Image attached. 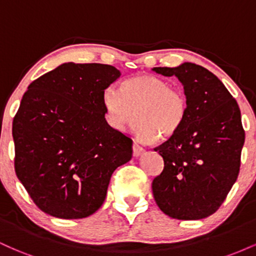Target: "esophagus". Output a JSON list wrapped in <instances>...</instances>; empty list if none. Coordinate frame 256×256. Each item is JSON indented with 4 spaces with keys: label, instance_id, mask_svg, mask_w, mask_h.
<instances>
[{
    "label": "esophagus",
    "instance_id": "obj_1",
    "mask_svg": "<svg viewBox=\"0 0 256 256\" xmlns=\"http://www.w3.org/2000/svg\"><path fill=\"white\" fill-rule=\"evenodd\" d=\"M132 149H134V158H138L140 154H142L143 152H144V148H143L142 146L138 144V143H134V146H132Z\"/></svg>",
    "mask_w": 256,
    "mask_h": 256
}]
</instances>
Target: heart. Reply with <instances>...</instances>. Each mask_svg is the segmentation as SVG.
Wrapping results in <instances>:
<instances>
[{"instance_id": "obj_1", "label": "heart", "mask_w": 256, "mask_h": 256, "mask_svg": "<svg viewBox=\"0 0 256 256\" xmlns=\"http://www.w3.org/2000/svg\"><path fill=\"white\" fill-rule=\"evenodd\" d=\"M106 120L114 130H124L134 118V132L140 140L171 137L183 125L188 100L165 79L142 74L126 79L120 91L107 88L102 95Z\"/></svg>"}]
</instances>
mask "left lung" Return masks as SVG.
Instances as JSON below:
<instances>
[{"instance_id":"obj_1","label":"left lung","mask_w":256,"mask_h":256,"mask_svg":"<svg viewBox=\"0 0 256 256\" xmlns=\"http://www.w3.org/2000/svg\"><path fill=\"white\" fill-rule=\"evenodd\" d=\"M152 71L176 76L188 100L183 125L154 148L165 165L152 183L155 202L171 218H207L238 177L246 138L240 107L218 77L198 64L184 62Z\"/></svg>"}]
</instances>
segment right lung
Masks as SVG:
<instances>
[{
    "label": "right lung",
    "mask_w": 256,
    "mask_h": 256,
    "mask_svg": "<svg viewBox=\"0 0 256 256\" xmlns=\"http://www.w3.org/2000/svg\"><path fill=\"white\" fill-rule=\"evenodd\" d=\"M122 73L67 62L28 85L13 120L16 177L44 213L82 219L104 204L132 140L108 125L102 95Z\"/></svg>",
    "instance_id": "right-lung-1"
}]
</instances>
